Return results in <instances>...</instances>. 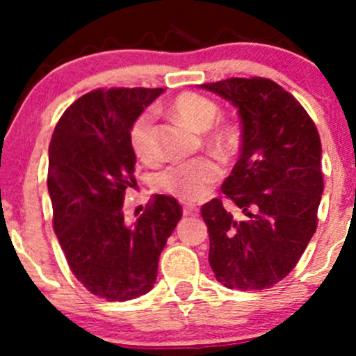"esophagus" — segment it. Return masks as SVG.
<instances>
[{"label":"esophagus","instance_id":"34e87169","mask_svg":"<svg viewBox=\"0 0 356 356\" xmlns=\"http://www.w3.org/2000/svg\"><path fill=\"white\" fill-rule=\"evenodd\" d=\"M182 213H184L186 217H188V215H198V208H196V207H184Z\"/></svg>","mask_w":356,"mask_h":356}]
</instances>
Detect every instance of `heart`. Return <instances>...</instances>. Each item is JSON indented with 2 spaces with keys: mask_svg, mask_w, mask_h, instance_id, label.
<instances>
[{
  "mask_svg": "<svg viewBox=\"0 0 356 356\" xmlns=\"http://www.w3.org/2000/svg\"><path fill=\"white\" fill-rule=\"evenodd\" d=\"M172 111L181 120L191 125L196 131H207L204 143L208 148L218 153H227L238 143V129L231 124H217L220 108L213 99L196 92H182L172 102ZM129 145L132 153L145 163L156 160L155 141V115L152 110H145L134 118L129 129ZM222 177V167L213 156H198L184 163L170 165L158 174V188L167 195L181 201H200L204 198L211 184Z\"/></svg>",
  "mask_w": 356,
  "mask_h": 356,
  "instance_id": "b5f03b06",
  "label": "heart"
}]
</instances>
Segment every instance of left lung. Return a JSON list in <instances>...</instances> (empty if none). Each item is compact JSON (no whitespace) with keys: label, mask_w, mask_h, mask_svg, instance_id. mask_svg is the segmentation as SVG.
Listing matches in <instances>:
<instances>
[{"label":"left lung","mask_w":356,"mask_h":356,"mask_svg":"<svg viewBox=\"0 0 356 356\" xmlns=\"http://www.w3.org/2000/svg\"><path fill=\"white\" fill-rule=\"evenodd\" d=\"M201 88L234 103L243 125L241 156L222 184L243 215L232 217L218 198L201 207L208 261L225 288H272L296 267L317 231L321 136L300 102L270 79L232 77Z\"/></svg>","instance_id":"1"}]
</instances>
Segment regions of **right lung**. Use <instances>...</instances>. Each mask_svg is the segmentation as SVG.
<instances>
[{
    "label": "right lung",
    "instance_id": "1",
    "mask_svg": "<svg viewBox=\"0 0 356 356\" xmlns=\"http://www.w3.org/2000/svg\"><path fill=\"white\" fill-rule=\"evenodd\" d=\"M161 92L95 89L63 111L49 143L56 238L72 274L106 301H127L153 288L158 258L182 217L179 201L165 195L153 196L134 224L122 213L125 189L136 186L129 129Z\"/></svg>",
    "mask_w": 356,
    "mask_h": 356
}]
</instances>
